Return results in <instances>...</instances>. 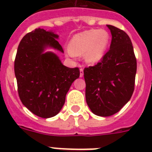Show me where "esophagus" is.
<instances>
[{
    "instance_id": "esophagus-1",
    "label": "esophagus",
    "mask_w": 152,
    "mask_h": 152,
    "mask_svg": "<svg viewBox=\"0 0 152 152\" xmlns=\"http://www.w3.org/2000/svg\"><path fill=\"white\" fill-rule=\"evenodd\" d=\"M84 76V70L82 68H80V77H82Z\"/></svg>"
}]
</instances>
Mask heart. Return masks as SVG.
Masks as SVG:
<instances>
[{
  "label": "heart",
  "instance_id": "b5f03b06",
  "mask_svg": "<svg viewBox=\"0 0 152 152\" xmlns=\"http://www.w3.org/2000/svg\"><path fill=\"white\" fill-rule=\"evenodd\" d=\"M110 40L105 29H92L77 33L70 41L68 53L71 56L84 55L89 64H96L103 58Z\"/></svg>",
  "mask_w": 152,
  "mask_h": 152
}]
</instances>
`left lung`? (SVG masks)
<instances>
[{"mask_svg": "<svg viewBox=\"0 0 152 152\" xmlns=\"http://www.w3.org/2000/svg\"><path fill=\"white\" fill-rule=\"evenodd\" d=\"M112 35L110 50L100 62L84 70L86 101L93 113L110 116L130 100L135 86L137 62L129 36L107 25Z\"/></svg>", "mask_w": 152, "mask_h": 152, "instance_id": "obj_1", "label": "left lung"}]
</instances>
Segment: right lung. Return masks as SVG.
<instances>
[{
    "label": "right lung",
    "instance_id": "add662e5",
    "mask_svg": "<svg viewBox=\"0 0 152 152\" xmlns=\"http://www.w3.org/2000/svg\"><path fill=\"white\" fill-rule=\"evenodd\" d=\"M58 37L40 28L27 33L19 44L14 61L20 100L42 118L53 117L61 111L70 87L80 76L78 68L64 66L57 54L48 51L64 53Z\"/></svg>",
    "mask_w": 152,
    "mask_h": 152
}]
</instances>
